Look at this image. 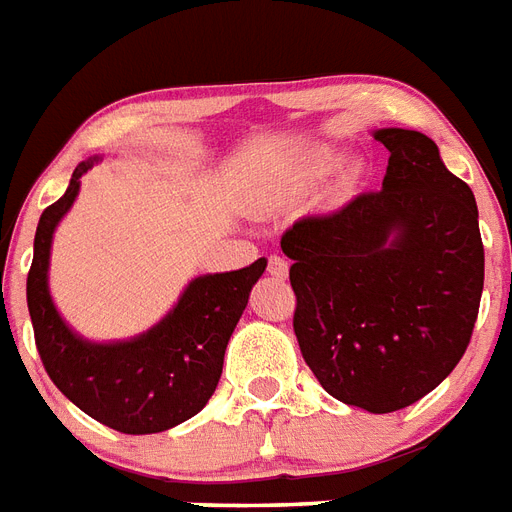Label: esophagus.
Instances as JSON below:
<instances>
[{"label":"esophagus","instance_id":"obj_1","mask_svg":"<svg viewBox=\"0 0 512 512\" xmlns=\"http://www.w3.org/2000/svg\"><path fill=\"white\" fill-rule=\"evenodd\" d=\"M268 273H271V276H276V279H287L289 263L284 260V257L271 255V257H268Z\"/></svg>","mask_w":512,"mask_h":512}]
</instances>
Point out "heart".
Returning <instances> with one entry per match:
<instances>
[{"mask_svg":"<svg viewBox=\"0 0 512 512\" xmlns=\"http://www.w3.org/2000/svg\"><path fill=\"white\" fill-rule=\"evenodd\" d=\"M329 167H332V156L324 154V156H321V159H316V167H313V172H316V175H324V172H327Z\"/></svg>","mask_w":512,"mask_h":512,"instance_id":"b5f03b06","label":"heart"}]
</instances>
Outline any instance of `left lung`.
Listing matches in <instances>:
<instances>
[{
    "mask_svg": "<svg viewBox=\"0 0 512 512\" xmlns=\"http://www.w3.org/2000/svg\"><path fill=\"white\" fill-rule=\"evenodd\" d=\"M390 151L380 191L300 217L292 260L295 335L321 388L388 414L420 401L468 350L484 292V241L465 180L414 130H377Z\"/></svg>",
    "mask_w": 512,
    "mask_h": 512,
    "instance_id": "1",
    "label": "left lung"
}]
</instances>
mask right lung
Returning a JSON list of instances; mask_svg holds the SVG:
<instances>
[{"label":"right lung","mask_w":512,"mask_h":512,"mask_svg":"<svg viewBox=\"0 0 512 512\" xmlns=\"http://www.w3.org/2000/svg\"><path fill=\"white\" fill-rule=\"evenodd\" d=\"M90 167L92 162L76 167L66 193L44 209L36 225L26 279L36 350L60 393L92 420L130 436L162 433L199 414L215 393L225 345L263 276L265 257L241 271L191 281L175 311L135 340L95 345L76 337L50 300L47 263L52 231L74 204L79 177Z\"/></svg>","instance_id":"1"}]
</instances>
